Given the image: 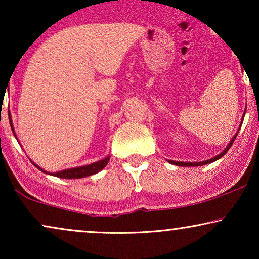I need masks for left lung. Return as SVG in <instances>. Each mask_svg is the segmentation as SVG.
I'll list each match as a JSON object with an SVG mask.
<instances>
[{"label":"left lung","mask_w":259,"mask_h":259,"mask_svg":"<svg viewBox=\"0 0 259 259\" xmlns=\"http://www.w3.org/2000/svg\"><path fill=\"white\" fill-rule=\"evenodd\" d=\"M245 112H246V108H245ZM245 112H244V114H243V116H242V121H240V126H242V123H243V120H244V115H245ZM240 126H239V128H238V131H237L236 132V134L235 136H233V138L231 139V141H230L229 143V145L228 146H226V148L224 151L222 152V153H219L218 155H215V157H213V158H211V159H207V160H204V161H197V162H184V161H175V160H167L169 164H172V165H176V166H189V167H191V166H203V165H206V164H210V162H213V161H215V160H218V159H221L223 155H224L226 152H228L229 150H230V147L232 146V144H233V141H235V139H236V137H237V134H238V132H239V130H240Z\"/></svg>","instance_id":"8db88e82"}]
</instances>
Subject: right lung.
Here are the masks:
<instances>
[{
    "label": "right lung",
    "instance_id": "obj_1",
    "mask_svg": "<svg viewBox=\"0 0 259 259\" xmlns=\"http://www.w3.org/2000/svg\"><path fill=\"white\" fill-rule=\"evenodd\" d=\"M8 113H9L10 127H12V131H13L14 136H15V138L17 139V137H16V134H15V131H14L12 115H10V112H8ZM17 141H19V140H17ZM109 158H111V155H107V157L104 158V159H101V160L92 162V164H90V165H83V166H79V167L62 169V171H59V172H47V171H45L44 168H41L40 166H37L36 164H35V162H33V161H31V162H33V165L36 166V167L40 169V171L45 172L46 175H51V176L58 177V178H63V179H79V178H84V177L95 175V173L100 172L101 169L104 168L105 166L108 164Z\"/></svg>",
    "mask_w": 259,
    "mask_h": 259
}]
</instances>
